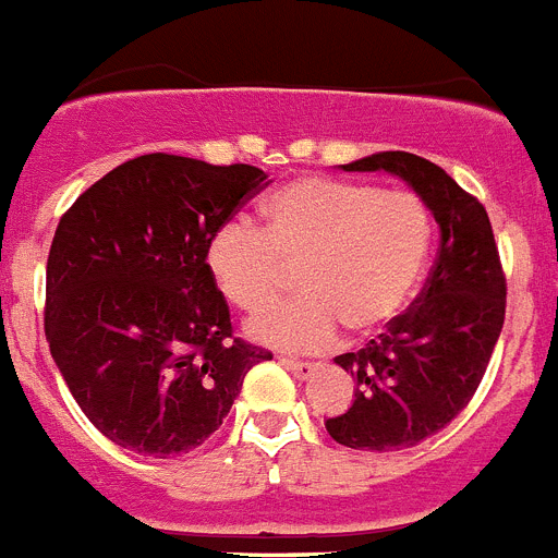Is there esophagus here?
Listing matches in <instances>:
<instances>
[{"label": "esophagus", "instance_id": "esophagus-1", "mask_svg": "<svg viewBox=\"0 0 558 558\" xmlns=\"http://www.w3.org/2000/svg\"><path fill=\"white\" fill-rule=\"evenodd\" d=\"M282 366L288 368L290 374H293L295 379H307V377H313V372L318 366H315V363H307V360H295V357H282Z\"/></svg>", "mask_w": 558, "mask_h": 558}]
</instances>
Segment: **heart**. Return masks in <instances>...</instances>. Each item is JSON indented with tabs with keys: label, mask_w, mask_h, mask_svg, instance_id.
<instances>
[{
	"label": "heart",
	"mask_w": 558,
	"mask_h": 558,
	"mask_svg": "<svg viewBox=\"0 0 558 558\" xmlns=\"http://www.w3.org/2000/svg\"><path fill=\"white\" fill-rule=\"evenodd\" d=\"M433 243L430 206L411 190L307 175L265 201V229L231 218L209 236L206 265L220 293L259 310L302 265L307 293L248 322V335L276 349L329 347L343 324L374 332L411 302Z\"/></svg>",
	"instance_id": "1"
}]
</instances>
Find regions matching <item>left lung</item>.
<instances>
[{"label": "left lung", "mask_w": 558, "mask_h": 558, "mask_svg": "<svg viewBox=\"0 0 558 558\" xmlns=\"http://www.w3.org/2000/svg\"><path fill=\"white\" fill-rule=\"evenodd\" d=\"M343 170L399 175L430 206L441 234L408 313L366 349L335 357L357 388L352 408L327 418L329 436L352 450H405L450 425L475 397L506 318V276L483 204L438 165L386 150Z\"/></svg>", "instance_id": "obj_1"}]
</instances>
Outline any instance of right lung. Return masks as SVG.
I'll return each instance as SVG.
<instances>
[{
  "label": "right lung",
  "mask_w": 558,
  "mask_h": 558,
  "mask_svg": "<svg viewBox=\"0 0 558 558\" xmlns=\"http://www.w3.org/2000/svg\"><path fill=\"white\" fill-rule=\"evenodd\" d=\"M268 175L147 153L88 186L58 223L44 332L88 422L113 445L172 458L223 425L251 366L274 354L231 335L209 236Z\"/></svg>",
  "instance_id": "obj_1"
}]
</instances>
